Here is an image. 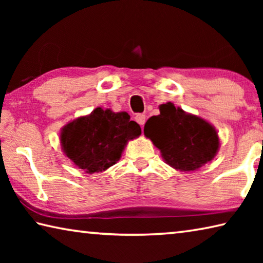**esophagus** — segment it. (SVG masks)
I'll return each mask as SVG.
<instances>
[{"mask_svg":"<svg viewBox=\"0 0 263 263\" xmlns=\"http://www.w3.org/2000/svg\"><path fill=\"white\" fill-rule=\"evenodd\" d=\"M136 122L139 124L140 126H144V124L146 122V116L144 114H139L136 116Z\"/></svg>","mask_w":263,"mask_h":263,"instance_id":"1","label":"esophagus"}]
</instances>
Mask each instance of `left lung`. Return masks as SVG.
<instances>
[{"label":"left lung","mask_w":263,"mask_h":263,"mask_svg":"<svg viewBox=\"0 0 263 263\" xmlns=\"http://www.w3.org/2000/svg\"><path fill=\"white\" fill-rule=\"evenodd\" d=\"M144 135L153 142L168 166L180 172H195L212 161L220 147L216 127L197 115L185 112L172 102L159 105Z\"/></svg>","instance_id":"1"}]
</instances>
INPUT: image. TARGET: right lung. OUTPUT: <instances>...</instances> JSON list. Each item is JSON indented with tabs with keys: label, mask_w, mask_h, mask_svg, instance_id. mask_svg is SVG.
Instances as JSON below:
<instances>
[{
	"label": "right lung",
	"mask_w": 263,
	"mask_h": 263,
	"mask_svg": "<svg viewBox=\"0 0 263 263\" xmlns=\"http://www.w3.org/2000/svg\"><path fill=\"white\" fill-rule=\"evenodd\" d=\"M141 135L139 124L125 111L95 108L68 122L60 131L64 154L87 174L105 172L118 161L127 142Z\"/></svg>",
	"instance_id": "right-lung-1"
}]
</instances>
